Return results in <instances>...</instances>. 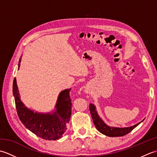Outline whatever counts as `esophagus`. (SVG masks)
Here are the masks:
<instances>
[{"label":"esophagus","mask_w":157,"mask_h":157,"mask_svg":"<svg viewBox=\"0 0 157 157\" xmlns=\"http://www.w3.org/2000/svg\"><path fill=\"white\" fill-rule=\"evenodd\" d=\"M86 92H87V93H88V91H86Z\"/></svg>","instance_id":"1"}]
</instances>
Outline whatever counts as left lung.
<instances>
[{
	"label": "left lung",
	"mask_w": 157,
	"mask_h": 157,
	"mask_svg": "<svg viewBox=\"0 0 157 157\" xmlns=\"http://www.w3.org/2000/svg\"><path fill=\"white\" fill-rule=\"evenodd\" d=\"M89 107L92 118L93 119V122H94V124L96 126V129L101 134L109 136V137H118V136H123L128 134L142 121L141 122L133 126L128 127V128H113V127H109L107 125H106L104 121L100 118L94 105L90 104Z\"/></svg>",
	"instance_id": "8db88e82"
}]
</instances>
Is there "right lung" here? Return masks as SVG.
<instances>
[{
	"label": "right lung",
	"mask_w": 157,
	"mask_h": 157,
	"mask_svg": "<svg viewBox=\"0 0 157 157\" xmlns=\"http://www.w3.org/2000/svg\"><path fill=\"white\" fill-rule=\"evenodd\" d=\"M19 59L18 67H20ZM66 89L61 92L55 106L56 109L52 113H38L28 109L19 97L18 88L15 78L13 84V93L15 106L20 121L26 128L38 137L47 140H56L62 137L67 129L71 115V100L69 92Z\"/></svg>",
	"instance_id": "right-lung-1"
}]
</instances>
